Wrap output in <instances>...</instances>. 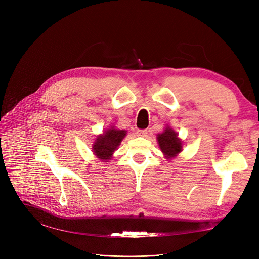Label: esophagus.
Segmentation results:
<instances>
[{
	"label": "esophagus",
	"mask_w": 259,
	"mask_h": 259,
	"mask_svg": "<svg viewBox=\"0 0 259 259\" xmlns=\"http://www.w3.org/2000/svg\"><path fill=\"white\" fill-rule=\"evenodd\" d=\"M136 134H137V136L145 137V136H147V134H148V131H147V130H137Z\"/></svg>",
	"instance_id": "obj_1"
}]
</instances>
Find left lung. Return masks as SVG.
Listing matches in <instances>:
<instances>
[{
    "mask_svg": "<svg viewBox=\"0 0 259 259\" xmlns=\"http://www.w3.org/2000/svg\"><path fill=\"white\" fill-rule=\"evenodd\" d=\"M156 139L166 159L175 158L183 150V142L178 138L177 133L168 126L161 134H158Z\"/></svg>",
    "mask_w": 259,
    "mask_h": 259,
    "instance_id": "8db88e82",
    "label": "left lung"
}]
</instances>
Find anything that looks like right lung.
<instances>
[{"label": "right lung", "mask_w": 259, "mask_h": 259, "mask_svg": "<svg viewBox=\"0 0 259 259\" xmlns=\"http://www.w3.org/2000/svg\"><path fill=\"white\" fill-rule=\"evenodd\" d=\"M126 136L125 130H116L114 127L109 128L99 135L93 145V152L98 159L107 162L112 158L113 152L120 146L123 138Z\"/></svg>", "instance_id": "obj_1"}]
</instances>
